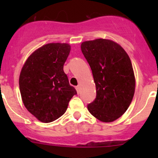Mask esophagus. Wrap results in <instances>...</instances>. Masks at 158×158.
Instances as JSON below:
<instances>
[{"label":"esophagus","instance_id":"obj_1","mask_svg":"<svg viewBox=\"0 0 158 158\" xmlns=\"http://www.w3.org/2000/svg\"><path fill=\"white\" fill-rule=\"evenodd\" d=\"M76 91H77L78 94H79V92H80V86H79V85H77V86L76 87Z\"/></svg>","mask_w":158,"mask_h":158}]
</instances>
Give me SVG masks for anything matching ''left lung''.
Instances as JSON below:
<instances>
[{"instance_id":"obj_1","label":"left lung","mask_w":158,"mask_h":158,"mask_svg":"<svg viewBox=\"0 0 158 158\" xmlns=\"http://www.w3.org/2000/svg\"><path fill=\"white\" fill-rule=\"evenodd\" d=\"M96 87V98L88 105L98 120L111 122L126 111L135 94L131 62L124 49L109 40L97 39L81 44Z\"/></svg>"}]
</instances>
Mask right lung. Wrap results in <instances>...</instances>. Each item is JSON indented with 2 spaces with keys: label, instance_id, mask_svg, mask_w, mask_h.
I'll use <instances>...</instances> for the list:
<instances>
[{
  "label": "right lung",
  "instance_id": "obj_1",
  "mask_svg": "<svg viewBox=\"0 0 158 158\" xmlns=\"http://www.w3.org/2000/svg\"><path fill=\"white\" fill-rule=\"evenodd\" d=\"M70 49L67 44H46L30 56L20 72L19 85L23 104L44 123L61 117L77 94L63 71Z\"/></svg>",
  "mask_w": 158,
  "mask_h": 158
}]
</instances>
